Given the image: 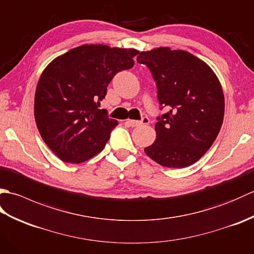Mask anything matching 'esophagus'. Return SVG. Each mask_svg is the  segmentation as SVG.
<instances>
[{"instance_id": "1", "label": "esophagus", "mask_w": 254, "mask_h": 254, "mask_svg": "<svg viewBox=\"0 0 254 254\" xmlns=\"http://www.w3.org/2000/svg\"><path fill=\"white\" fill-rule=\"evenodd\" d=\"M127 122L130 123V126L132 127H138V126H142V124H148L149 119L146 118V117H144L142 120H139V121H137V120H128Z\"/></svg>"}]
</instances>
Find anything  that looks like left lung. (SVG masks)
Masks as SVG:
<instances>
[{
    "instance_id": "obj_1",
    "label": "left lung",
    "mask_w": 254,
    "mask_h": 254,
    "mask_svg": "<svg viewBox=\"0 0 254 254\" xmlns=\"http://www.w3.org/2000/svg\"><path fill=\"white\" fill-rule=\"evenodd\" d=\"M157 86L160 109L155 142L144 152L168 168H185L202 157L222 127L225 98L219 80L206 63L190 52L157 48L137 53Z\"/></svg>"
}]
</instances>
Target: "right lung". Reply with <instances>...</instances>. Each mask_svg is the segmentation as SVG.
<instances>
[{
    "mask_svg": "<svg viewBox=\"0 0 254 254\" xmlns=\"http://www.w3.org/2000/svg\"><path fill=\"white\" fill-rule=\"evenodd\" d=\"M137 53L83 45L55 59L42 72L35 119L42 139L61 160L79 164L104 149L118 121L98 107L113 76L133 67Z\"/></svg>",
    "mask_w": 254,
    "mask_h": 254,
    "instance_id": "obj_1",
    "label": "right lung"
}]
</instances>
